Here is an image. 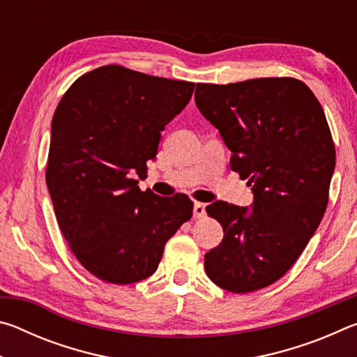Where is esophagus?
Wrapping results in <instances>:
<instances>
[{
  "mask_svg": "<svg viewBox=\"0 0 357 357\" xmlns=\"http://www.w3.org/2000/svg\"><path fill=\"white\" fill-rule=\"evenodd\" d=\"M204 214H206V204L198 202L193 204V217H195V219H202Z\"/></svg>",
  "mask_w": 357,
  "mask_h": 357,
  "instance_id": "obj_1",
  "label": "esophagus"
}]
</instances>
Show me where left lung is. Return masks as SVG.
<instances>
[{
	"instance_id": "left-lung-1",
	"label": "left lung",
	"mask_w": 357,
	"mask_h": 357,
	"mask_svg": "<svg viewBox=\"0 0 357 357\" xmlns=\"http://www.w3.org/2000/svg\"><path fill=\"white\" fill-rule=\"evenodd\" d=\"M195 104L253 192L252 211L206 206L223 239L204 255V271L227 291H257L291 268L323 219L335 168L328 121L310 88L291 77L198 83Z\"/></svg>"
}]
</instances>
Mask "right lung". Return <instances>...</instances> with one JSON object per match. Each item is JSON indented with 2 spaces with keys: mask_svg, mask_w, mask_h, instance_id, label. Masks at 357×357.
I'll use <instances>...</instances> for the list:
<instances>
[{
  "mask_svg": "<svg viewBox=\"0 0 357 357\" xmlns=\"http://www.w3.org/2000/svg\"><path fill=\"white\" fill-rule=\"evenodd\" d=\"M193 86L110 64L77 78L59 100L47 187L72 253L100 280L129 285L153 275L167 241L192 217L189 197L142 192L138 178Z\"/></svg>",
  "mask_w": 357,
  "mask_h": 357,
  "instance_id": "obj_1",
  "label": "right lung"
}]
</instances>
